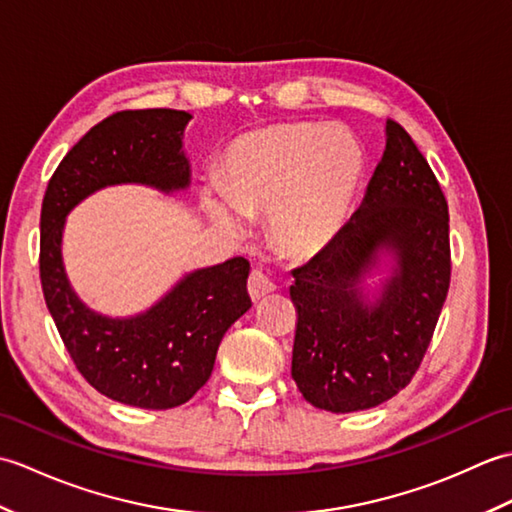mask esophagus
Listing matches in <instances>:
<instances>
[{
	"mask_svg": "<svg viewBox=\"0 0 512 512\" xmlns=\"http://www.w3.org/2000/svg\"><path fill=\"white\" fill-rule=\"evenodd\" d=\"M273 290H277L275 281L270 279L268 275H264L262 270H253V273H250V277H248V295H250V299L259 301Z\"/></svg>",
	"mask_w": 512,
	"mask_h": 512,
	"instance_id": "obj_1",
	"label": "esophagus"
}]
</instances>
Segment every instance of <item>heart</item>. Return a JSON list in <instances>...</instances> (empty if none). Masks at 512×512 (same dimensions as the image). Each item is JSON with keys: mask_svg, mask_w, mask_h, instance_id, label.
I'll list each match as a JSON object with an SVG mask.
<instances>
[{"mask_svg": "<svg viewBox=\"0 0 512 512\" xmlns=\"http://www.w3.org/2000/svg\"><path fill=\"white\" fill-rule=\"evenodd\" d=\"M363 176V149L350 134L312 123H273L226 147L224 184H206L202 206L231 235L246 233L250 215L268 213L279 248L312 255L341 235Z\"/></svg>", "mask_w": 512, "mask_h": 512, "instance_id": "heart-1", "label": "heart"}]
</instances>
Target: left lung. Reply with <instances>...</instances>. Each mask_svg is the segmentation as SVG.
Here are the masks:
<instances>
[{"instance_id":"1","label":"left lung","mask_w":512,"mask_h":512,"mask_svg":"<svg viewBox=\"0 0 512 512\" xmlns=\"http://www.w3.org/2000/svg\"><path fill=\"white\" fill-rule=\"evenodd\" d=\"M363 204L341 235L292 270V378L310 405L350 413L396 396L431 343L451 281L449 206L429 162L396 121ZM392 257L369 302L362 281Z\"/></svg>"}]
</instances>
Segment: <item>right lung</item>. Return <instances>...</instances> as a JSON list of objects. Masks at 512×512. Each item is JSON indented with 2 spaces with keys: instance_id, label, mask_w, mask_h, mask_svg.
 Wrapping results in <instances>:
<instances>
[{
  "instance_id": "right-lung-1",
  "label": "right lung",
  "mask_w": 512,
  "mask_h": 512,
  "mask_svg": "<svg viewBox=\"0 0 512 512\" xmlns=\"http://www.w3.org/2000/svg\"><path fill=\"white\" fill-rule=\"evenodd\" d=\"M189 112L127 110L107 116L52 173L41 206L39 273L46 306L81 376L123 405L171 409L209 380L226 330L253 306L244 257L184 275L156 306L112 319L76 297L63 268L65 217L112 184H147L173 193L189 187L182 151Z\"/></svg>"
}]
</instances>
